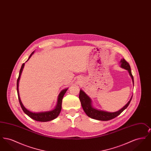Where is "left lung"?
I'll return each instance as SVG.
<instances>
[{
    "label": "left lung",
    "mask_w": 151,
    "mask_h": 151,
    "mask_svg": "<svg viewBox=\"0 0 151 151\" xmlns=\"http://www.w3.org/2000/svg\"><path fill=\"white\" fill-rule=\"evenodd\" d=\"M120 63H121V67L122 68L125 70H127L128 71L132 80V83L134 85V77L131 73V67L129 63L124 59H123L121 60ZM132 96L130 99L129 101L127 102V104L119 110L115 112H108L106 111L100 110L94 108L92 105L91 99L81 89L80 91V93H79V99L81 102L82 108L83 109L84 112L86 113V115L91 118L97 119L99 121H106L112 119L115 117H116L118 115H119L124 110H125L128 107L132 99Z\"/></svg>",
    "instance_id": "obj_1"
}]
</instances>
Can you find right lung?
<instances>
[{
	"label": "right lung",
	"instance_id": "add662e5",
	"mask_svg": "<svg viewBox=\"0 0 151 151\" xmlns=\"http://www.w3.org/2000/svg\"><path fill=\"white\" fill-rule=\"evenodd\" d=\"M34 52H32V54L30 55L28 59L26 61L27 62L30 58L32 57V55L34 54ZM25 63H23L22 65L21 69L20 70L19 72V75L18 77V79L17 80V95H18V98H19V101L20 104V106L22 107V109L23 110V111L27 114L28 115L30 118H31L32 119L37 121H40V122H47V121H50L54 119H55L58 116L59 114L60 111H61V109H62V99L65 93V92H67L68 88L65 89L63 90H62L58 96V98L57 105H56L55 108H54V109L50 110V111H43V112H38V113H35V112H32L28 110L27 109L24 107V106L23 105V104H22V101L20 100V96H19V80L21 76V74H22V70L24 68Z\"/></svg>",
	"mask_w": 151,
	"mask_h": 151
}]
</instances>
